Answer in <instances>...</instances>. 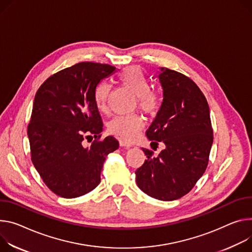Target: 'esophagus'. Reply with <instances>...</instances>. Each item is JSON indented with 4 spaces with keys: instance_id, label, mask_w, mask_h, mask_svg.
<instances>
[{
    "instance_id": "34e87169",
    "label": "esophagus",
    "mask_w": 252,
    "mask_h": 252,
    "mask_svg": "<svg viewBox=\"0 0 252 252\" xmlns=\"http://www.w3.org/2000/svg\"><path fill=\"white\" fill-rule=\"evenodd\" d=\"M120 146H121V147L129 148V147H131V144H129V143H127V142H126V141H124V140H121V141H120Z\"/></svg>"
}]
</instances>
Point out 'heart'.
<instances>
[{"label": "heart", "instance_id": "1", "mask_svg": "<svg viewBox=\"0 0 252 252\" xmlns=\"http://www.w3.org/2000/svg\"><path fill=\"white\" fill-rule=\"evenodd\" d=\"M119 82L130 89L138 96L139 108L148 116H154L161 106V96L151 90L150 81L139 66H127L119 73ZM111 87L106 82H100L94 89V102L101 112H107ZM144 121L138 114L114 118L108 125L109 132L125 140H132L143 128Z\"/></svg>", "mask_w": 252, "mask_h": 252}]
</instances>
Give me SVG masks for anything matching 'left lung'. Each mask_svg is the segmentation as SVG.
Listing matches in <instances>:
<instances>
[{
  "label": "left lung",
  "instance_id": "8db88e82",
  "mask_svg": "<svg viewBox=\"0 0 252 252\" xmlns=\"http://www.w3.org/2000/svg\"><path fill=\"white\" fill-rule=\"evenodd\" d=\"M158 79L164 98L146 134L165 149L154 156L143 148L148 158L135 171V180L149 196L173 201L188 194L207 168L213 129L208 102L191 78L161 68Z\"/></svg>",
  "mask_w": 252,
  "mask_h": 252
}]
</instances>
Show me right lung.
<instances>
[{"instance_id": "add662e5", "label": "right lung", "mask_w": 252, "mask_h": 252, "mask_svg": "<svg viewBox=\"0 0 252 252\" xmlns=\"http://www.w3.org/2000/svg\"><path fill=\"white\" fill-rule=\"evenodd\" d=\"M116 67L80 62L51 75L37 90L28 138L32 163L43 182L63 198H76L100 182L105 158L119 149L109 135L100 140L102 121L94 89ZM93 135L90 147L83 141Z\"/></svg>"}]
</instances>
